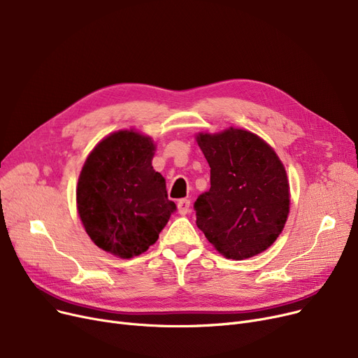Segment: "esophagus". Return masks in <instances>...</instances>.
I'll return each instance as SVG.
<instances>
[{
    "label": "esophagus",
    "mask_w": 358,
    "mask_h": 358,
    "mask_svg": "<svg viewBox=\"0 0 358 358\" xmlns=\"http://www.w3.org/2000/svg\"><path fill=\"white\" fill-rule=\"evenodd\" d=\"M177 210H178V213L180 215H187L190 212V200H187V199H181V200H178V203H177Z\"/></svg>",
    "instance_id": "34e87169"
}]
</instances>
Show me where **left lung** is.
I'll return each instance as SVG.
<instances>
[{
	"label": "left lung",
	"instance_id": "obj_1",
	"mask_svg": "<svg viewBox=\"0 0 358 358\" xmlns=\"http://www.w3.org/2000/svg\"><path fill=\"white\" fill-rule=\"evenodd\" d=\"M197 143L210 166V189L194 201L199 229L227 258L266 251L289 215L283 164L270 145L242 129L200 134Z\"/></svg>",
	"mask_w": 358,
	"mask_h": 358
}]
</instances>
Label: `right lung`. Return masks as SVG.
Instances as JSON below:
<instances>
[{
	"label": "right lung",
	"mask_w": 358,
	"mask_h": 358,
	"mask_svg": "<svg viewBox=\"0 0 358 358\" xmlns=\"http://www.w3.org/2000/svg\"><path fill=\"white\" fill-rule=\"evenodd\" d=\"M155 145L134 130L103 139L87 158L78 180L77 208L90 238L122 258L157 242L176 204L164 177L152 168Z\"/></svg>",
	"instance_id": "obj_1"
}]
</instances>
